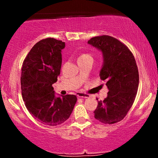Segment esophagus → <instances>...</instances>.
I'll use <instances>...</instances> for the list:
<instances>
[{
  "label": "esophagus",
  "instance_id": "1",
  "mask_svg": "<svg viewBox=\"0 0 158 158\" xmlns=\"http://www.w3.org/2000/svg\"><path fill=\"white\" fill-rule=\"evenodd\" d=\"M77 97L79 98H88L90 97L88 94H84V93H78L77 94Z\"/></svg>",
  "mask_w": 158,
  "mask_h": 158
}]
</instances>
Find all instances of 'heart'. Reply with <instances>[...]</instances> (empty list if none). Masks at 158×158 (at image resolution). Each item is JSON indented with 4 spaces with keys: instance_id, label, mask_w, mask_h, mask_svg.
I'll use <instances>...</instances> for the list:
<instances>
[{
    "instance_id": "1",
    "label": "heart",
    "mask_w": 158,
    "mask_h": 158,
    "mask_svg": "<svg viewBox=\"0 0 158 158\" xmlns=\"http://www.w3.org/2000/svg\"><path fill=\"white\" fill-rule=\"evenodd\" d=\"M86 57H91L89 54H82V55H81L79 57V59H84V58H86Z\"/></svg>"
}]
</instances>
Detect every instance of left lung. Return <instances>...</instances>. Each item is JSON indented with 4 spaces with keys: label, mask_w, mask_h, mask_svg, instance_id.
I'll return each instance as SVG.
<instances>
[{
    "label": "left lung",
    "mask_w": 158,
    "mask_h": 158,
    "mask_svg": "<svg viewBox=\"0 0 158 158\" xmlns=\"http://www.w3.org/2000/svg\"><path fill=\"white\" fill-rule=\"evenodd\" d=\"M88 44L102 52L99 77L106 81L108 89L106 99L98 101L94 117L105 124L119 122L133 105L138 89L139 73L135 57L126 45L109 35L94 37Z\"/></svg>",
    "instance_id": "1"
}]
</instances>
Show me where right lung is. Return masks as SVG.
I'll return each instance as SVG.
<instances>
[{
  "label": "right lung",
  "instance_id": "obj_1",
  "mask_svg": "<svg viewBox=\"0 0 158 158\" xmlns=\"http://www.w3.org/2000/svg\"><path fill=\"white\" fill-rule=\"evenodd\" d=\"M65 43L52 38L32 47L23 63L21 85L27 110L40 123L56 126L70 117L77 98L55 94L52 85L57 81L61 67V50Z\"/></svg>",
  "mask_w": 158,
  "mask_h": 158
}]
</instances>
